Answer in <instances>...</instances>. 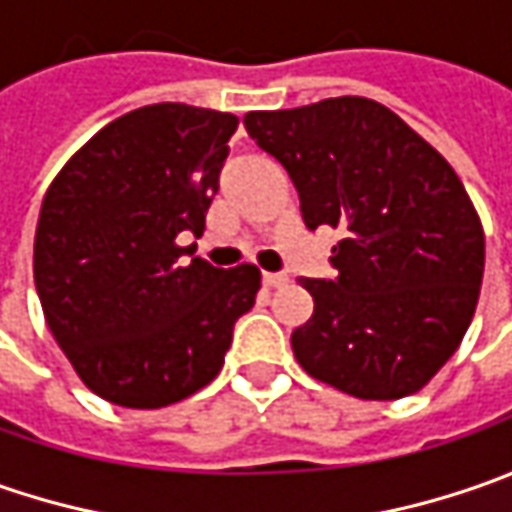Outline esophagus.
Listing matches in <instances>:
<instances>
[{"label":"esophagus","mask_w":512,"mask_h":512,"mask_svg":"<svg viewBox=\"0 0 512 512\" xmlns=\"http://www.w3.org/2000/svg\"><path fill=\"white\" fill-rule=\"evenodd\" d=\"M262 282H265L267 287H282L287 285V276L285 273H262Z\"/></svg>","instance_id":"34e87169"}]
</instances>
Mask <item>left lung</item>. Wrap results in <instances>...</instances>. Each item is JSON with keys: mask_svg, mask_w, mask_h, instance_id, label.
I'll use <instances>...</instances> for the list:
<instances>
[{"mask_svg": "<svg viewBox=\"0 0 512 512\" xmlns=\"http://www.w3.org/2000/svg\"><path fill=\"white\" fill-rule=\"evenodd\" d=\"M245 128L287 170L307 230H344L336 276L299 279L313 296L290 336L299 364L356 399L422 390L462 344L482 287L484 230L456 170L364 96L250 110Z\"/></svg>", "mask_w": 512, "mask_h": 512, "instance_id": "obj_1", "label": "left lung"}]
</instances>
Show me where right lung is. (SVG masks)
I'll list each match as a JSON object with an SVG mask.
<instances>
[{
  "mask_svg": "<svg viewBox=\"0 0 512 512\" xmlns=\"http://www.w3.org/2000/svg\"><path fill=\"white\" fill-rule=\"evenodd\" d=\"M239 119L162 102L102 128L50 182L33 282L56 344L90 390L156 410L210 384L262 273L179 247L205 230Z\"/></svg>",
  "mask_w": 512,
  "mask_h": 512,
  "instance_id": "right-lung-1",
  "label": "right lung"
}]
</instances>
